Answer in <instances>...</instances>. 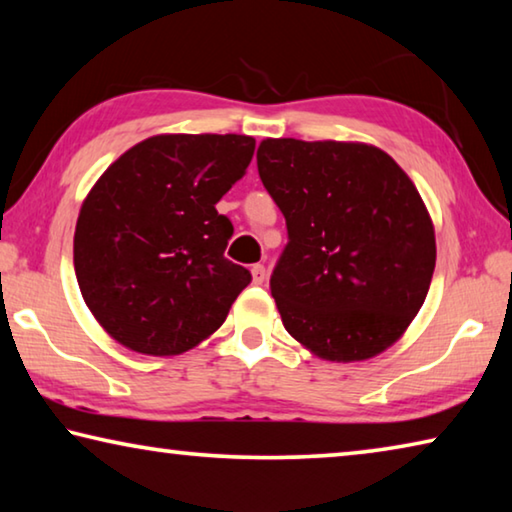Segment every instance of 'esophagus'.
<instances>
[{
    "label": "esophagus",
    "mask_w": 512,
    "mask_h": 512,
    "mask_svg": "<svg viewBox=\"0 0 512 512\" xmlns=\"http://www.w3.org/2000/svg\"><path fill=\"white\" fill-rule=\"evenodd\" d=\"M250 275H253V284H264L266 268L262 264H255L253 268H250Z\"/></svg>",
    "instance_id": "obj_1"
}]
</instances>
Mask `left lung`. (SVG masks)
I'll list each match as a JSON object with an SVG mask.
<instances>
[{
	"label": "left lung",
	"mask_w": 512,
	"mask_h": 512,
	"mask_svg": "<svg viewBox=\"0 0 512 512\" xmlns=\"http://www.w3.org/2000/svg\"><path fill=\"white\" fill-rule=\"evenodd\" d=\"M257 169L287 219L271 277L287 332L336 363L400 341L436 268L433 221L406 171L372 144L293 137H266Z\"/></svg>",
	"instance_id": "8db88e82"
}]
</instances>
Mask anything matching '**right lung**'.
I'll use <instances>...</instances> for the list:
<instances>
[{
    "label": "right lung",
    "instance_id": "add662e5",
    "mask_svg": "<svg viewBox=\"0 0 512 512\" xmlns=\"http://www.w3.org/2000/svg\"><path fill=\"white\" fill-rule=\"evenodd\" d=\"M253 153L248 135L164 133L101 173L76 221L74 271L110 339L173 357L223 325L250 273L223 257L232 223L216 203Z\"/></svg>",
    "mask_w": 512,
    "mask_h": 512
}]
</instances>
